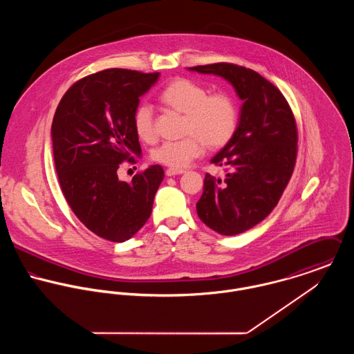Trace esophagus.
<instances>
[{"mask_svg":"<svg viewBox=\"0 0 354 354\" xmlns=\"http://www.w3.org/2000/svg\"><path fill=\"white\" fill-rule=\"evenodd\" d=\"M185 171L184 170H180V169H166V176L167 177H173V176H180V174H184Z\"/></svg>","mask_w":354,"mask_h":354,"instance_id":"1","label":"esophagus"}]
</instances>
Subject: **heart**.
<instances>
[{
    "label": "heart",
    "mask_w": 354,
    "mask_h": 354,
    "mask_svg": "<svg viewBox=\"0 0 354 354\" xmlns=\"http://www.w3.org/2000/svg\"><path fill=\"white\" fill-rule=\"evenodd\" d=\"M166 107L184 114L183 129L189 135L177 142H165L151 152L152 159L170 169H183L198 158L204 145L216 150L234 136L239 127V107L226 93L209 94L188 79L171 80L159 94ZM133 128L143 142L155 138L153 114L149 104H140L133 114Z\"/></svg>",
    "instance_id": "b5f03b06"
}]
</instances>
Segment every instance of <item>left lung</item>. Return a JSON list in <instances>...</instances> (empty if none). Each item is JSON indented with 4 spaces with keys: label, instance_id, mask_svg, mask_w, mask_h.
<instances>
[{
    "label": "left lung",
    "instance_id": "left-lung-1",
    "mask_svg": "<svg viewBox=\"0 0 354 354\" xmlns=\"http://www.w3.org/2000/svg\"><path fill=\"white\" fill-rule=\"evenodd\" d=\"M188 71L225 79L243 101L234 136L211 159L225 167V180L207 173L196 203L209 229L236 236L261 222L281 199L296 163V121L281 91L252 69L219 62Z\"/></svg>",
    "mask_w": 354,
    "mask_h": 354
}]
</instances>
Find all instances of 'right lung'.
Segmentation results:
<instances>
[{
	"label": "right lung",
	"mask_w": 354,
	"mask_h": 354,
	"mask_svg": "<svg viewBox=\"0 0 354 354\" xmlns=\"http://www.w3.org/2000/svg\"><path fill=\"white\" fill-rule=\"evenodd\" d=\"M160 73L106 69L75 83L51 124L55 170L62 194L80 222L113 243L133 237L147 222L165 173L152 165L131 183L120 163L140 156L133 114Z\"/></svg>",
	"instance_id": "right-lung-1"
}]
</instances>
